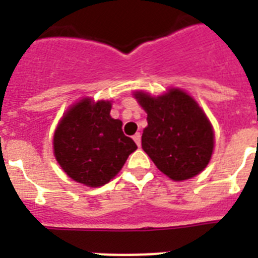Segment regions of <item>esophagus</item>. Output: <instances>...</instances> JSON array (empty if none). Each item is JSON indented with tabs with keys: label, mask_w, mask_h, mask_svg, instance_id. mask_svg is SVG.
I'll list each match as a JSON object with an SVG mask.
<instances>
[{
	"label": "esophagus",
	"mask_w": 258,
	"mask_h": 258,
	"mask_svg": "<svg viewBox=\"0 0 258 258\" xmlns=\"http://www.w3.org/2000/svg\"><path fill=\"white\" fill-rule=\"evenodd\" d=\"M133 138H134V141H135V143H137L138 147H141V143H142V142H141V134L137 133Z\"/></svg>",
	"instance_id": "esophagus-1"
}]
</instances>
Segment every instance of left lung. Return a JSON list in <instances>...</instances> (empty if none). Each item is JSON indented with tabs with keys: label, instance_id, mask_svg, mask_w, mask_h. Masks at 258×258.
Returning a JSON list of instances; mask_svg holds the SVG:
<instances>
[{
	"label": "left lung",
	"instance_id": "left-lung-1",
	"mask_svg": "<svg viewBox=\"0 0 258 258\" xmlns=\"http://www.w3.org/2000/svg\"><path fill=\"white\" fill-rule=\"evenodd\" d=\"M134 95L147 112L142 149L158 169L172 180L200 174L212 158L214 133L198 103L175 88L158 97L145 92Z\"/></svg>",
	"mask_w": 258,
	"mask_h": 258
}]
</instances>
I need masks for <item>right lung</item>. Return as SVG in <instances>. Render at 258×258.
<instances>
[{
    "instance_id": "obj_1",
    "label": "right lung",
    "mask_w": 258,
    "mask_h": 258,
    "mask_svg": "<svg viewBox=\"0 0 258 258\" xmlns=\"http://www.w3.org/2000/svg\"><path fill=\"white\" fill-rule=\"evenodd\" d=\"M109 111L111 101L93 103L86 97L67 111L54 131L58 165L72 179L91 187L108 183L138 149Z\"/></svg>"
}]
</instances>
